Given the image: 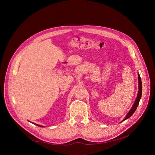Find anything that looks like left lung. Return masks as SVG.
<instances>
[{
    "mask_svg": "<svg viewBox=\"0 0 155 155\" xmlns=\"http://www.w3.org/2000/svg\"><path fill=\"white\" fill-rule=\"evenodd\" d=\"M138 95H137V98L135 100V103H134V104L133 105V107H131V110L129 111V112L127 113V116L125 117V118L123 119V121L126 120L127 119L129 118L134 113H135V111H136L137 107H138V105L139 104V102H140V100L141 99V95H142V83H141V78H140V74H138ZM121 121V122H122Z\"/></svg>",
    "mask_w": 155,
    "mask_h": 155,
    "instance_id": "left-lung-1",
    "label": "left lung"
}]
</instances>
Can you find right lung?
Returning a JSON list of instances; mask_svg holds the SVG:
<instances>
[{
  "mask_svg": "<svg viewBox=\"0 0 155 155\" xmlns=\"http://www.w3.org/2000/svg\"><path fill=\"white\" fill-rule=\"evenodd\" d=\"M35 124V123H34ZM35 125H37V126H38V127H43V126H41V125H37V124H35Z\"/></svg>",
  "mask_w": 155,
  "mask_h": 155,
  "instance_id": "obj_1",
  "label": "right lung"
}]
</instances>
